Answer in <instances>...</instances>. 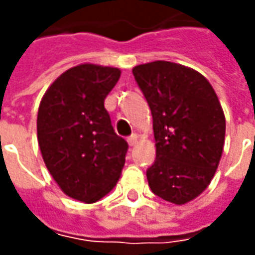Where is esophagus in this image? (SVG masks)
Instances as JSON below:
<instances>
[{
  "mask_svg": "<svg viewBox=\"0 0 255 255\" xmlns=\"http://www.w3.org/2000/svg\"><path fill=\"white\" fill-rule=\"evenodd\" d=\"M137 142V136L136 134H132V136H129L128 137V143H129V146H134Z\"/></svg>",
  "mask_w": 255,
  "mask_h": 255,
  "instance_id": "1",
  "label": "esophagus"
}]
</instances>
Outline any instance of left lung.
Here are the masks:
<instances>
[{
    "mask_svg": "<svg viewBox=\"0 0 255 255\" xmlns=\"http://www.w3.org/2000/svg\"><path fill=\"white\" fill-rule=\"evenodd\" d=\"M153 116L156 160L146 171L152 191L173 204L199 197L219 167L226 118L210 82L167 61L132 69Z\"/></svg>",
    "mask_w": 255,
    "mask_h": 255,
    "instance_id": "8db88e82",
    "label": "left lung"
}]
</instances>
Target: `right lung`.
I'll use <instances>...</instances> for the list:
<instances>
[{
	"instance_id": "right-lung-1",
	"label": "right lung",
	"mask_w": 255,
	"mask_h": 255,
	"mask_svg": "<svg viewBox=\"0 0 255 255\" xmlns=\"http://www.w3.org/2000/svg\"><path fill=\"white\" fill-rule=\"evenodd\" d=\"M121 69L81 64L44 93L36 118L45 166L66 196L82 203L105 197L121 177L128 143L112 128L105 99Z\"/></svg>"
}]
</instances>
